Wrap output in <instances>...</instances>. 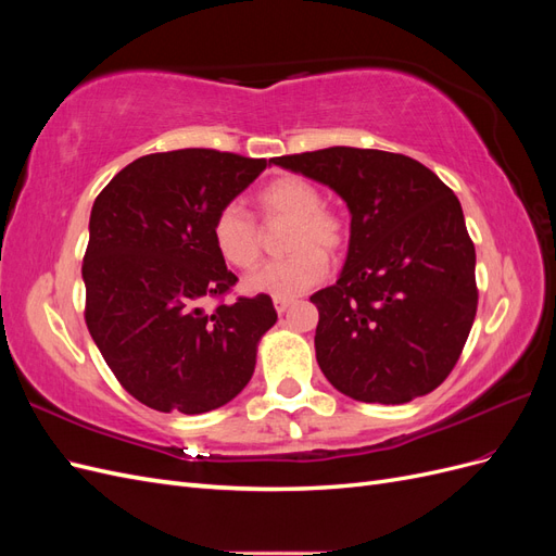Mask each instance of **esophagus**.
I'll list each match as a JSON object with an SVG mask.
<instances>
[{"label":"esophagus","instance_id":"34e87169","mask_svg":"<svg viewBox=\"0 0 556 556\" xmlns=\"http://www.w3.org/2000/svg\"><path fill=\"white\" fill-rule=\"evenodd\" d=\"M292 304H294V299H290V296H276L274 299V306H276L278 313H285Z\"/></svg>","mask_w":556,"mask_h":556}]
</instances>
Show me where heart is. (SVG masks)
Wrapping results in <instances>:
<instances>
[{
  "label": "heart",
  "mask_w": 556,
  "mask_h": 556,
  "mask_svg": "<svg viewBox=\"0 0 556 556\" xmlns=\"http://www.w3.org/2000/svg\"><path fill=\"white\" fill-rule=\"evenodd\" d=\"M257 206L266 220H292L288 248L292 255L266 262L245 278V290L268 296H296L323 280L329 260L345 241V225L331 208L323 206V194L313 182L299 176L276 178L257 192ZM213 243L231 266L250 268L260 260V229L241 204H227L213 220Z\"/></svg>",
  "instance_id": "1"
}]
</instances>
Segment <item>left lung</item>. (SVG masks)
I'll list each match as a JSON object with an SVG mask.
<instances>
[{
  "instance_id": "8db88e82",
  "label": "left lung",
  "mask_w": 556,
  "mask_h": 556,
  "mask_svg": "<svg viewBox=\"0 0 556 556\" xmlns=\"http://www.w3.org/2000/svg\"><path fill=\"white\" fill-rule=\"evenodd\" d=\"M350 211L343 271L311 296L325 378L364 403H408L457 364L478 308L476 248L459 199L425 164L333 146L271 160Z\"/></svg>"
}]
</instances>
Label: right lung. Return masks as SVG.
<instances>
[{"label": "right lung", "instance_id": "obj_1", "mask_svg": "<svg viewBox=\"0 0 556 556\" xmlns=\"http://www.w3.org/2000/svg\"><path fill=\"white\" fill-rule=\"evenodd\" d=\"M266 160L185 148L134 160L94 199L83 260L86 323L113 376L148 408L199 415L255 374L276 325L268 294L206 311L237 282L213 243L217 211Z\"/></svg>", "mask_w": 556, "mask_h": 556}]
</instances>
